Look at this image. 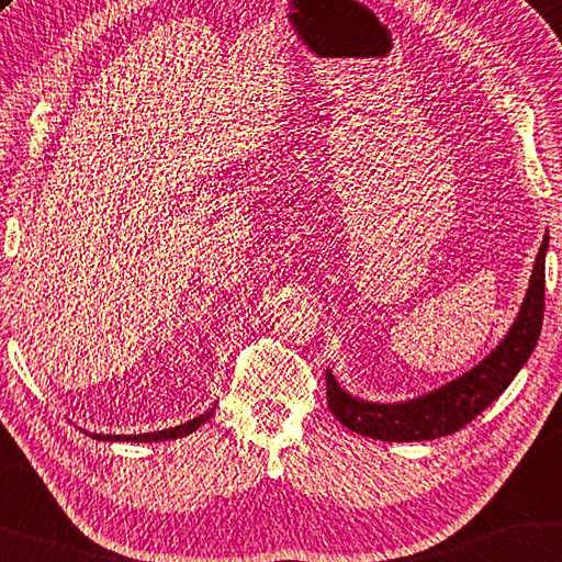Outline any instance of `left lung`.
<instances>
[{
    "mask_svg": "<svg viewBox=\"0 0 562 562\" xmlns=\"http://www.w3.org/2000/svg\"><path fill=\"white\" fill-rule=\"evenodd\" d=\"M546 251L548 236L532 266L530 286L518 318L513 321L503 341L485 356L471 371L458 375L440 389L418 398L401 403H371L353 398L338 385L336 375L326 371V395L328 408L358 436L375 440H434L443 438L468 426L477 413H483L498 395L508 389L510 381L536 351L542 311H546Z\"/></svg>",
    "mask_w": 562,
    "mask_h": 562,
    "instance_id": "obj_1",
    "label": "left lung"
}]
</instances>
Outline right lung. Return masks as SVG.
I'll return each mask as SVG.
<instances>
[{
	"mask_svg": "<svg viewBox=\"0 0 562 562\" xmlns=\"http://www.w3.org/2000/svg\"><path fill=\"white\" fill-rule=\"evenodd\" d=\"M214 408H209L206 413H201V416L191 418L187 423H181V426H173V428H167V430H154V434H139V436H101V434H91L97 440H134V443H154V440H171V438H183L189 434H194V430L199 426H204V423L214 416Z\"/></svg>",
	"mask_w": 562,
	"mask_h": 562,
	"instance_id": "right-lung-1",
	"label": "right lung"
}]
</instances>
